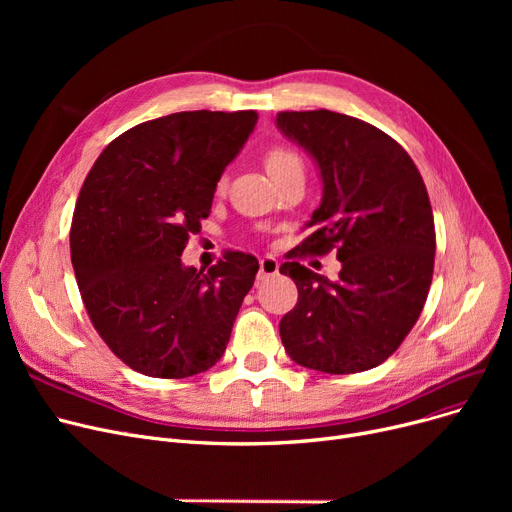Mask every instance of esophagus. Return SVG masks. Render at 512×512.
Wrapping results in <instances>:
<instances>
[{
  "mask_svg": "<svg viewBox=\"0 0 512 512\" xmlns=\"http://www.w3.org/2000/svg\"><path fill=\"white\" fill-rule=\"evenodd\" d=\"M278 270H280V263H278V259H274V257H263L261 261H259V274H257V278L259 280H265V278H272V276H276L278 274Z\"/></svg>",
  "mask_w": 512,
  "mask_h": 512,
  "instance_id": "esophagus-1",
  "label": "esophagus"
}]
</instances>
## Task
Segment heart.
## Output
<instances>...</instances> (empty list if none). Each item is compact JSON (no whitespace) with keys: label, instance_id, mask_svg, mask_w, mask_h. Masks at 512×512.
I'll return each instance as SVG.
<instances>
[{"label":"heart","instance_id":"obj_1","mask_svg":"<svg viewBox=\"0 0 512 512\" xmlns=\"http://www.w3.org/2000/svg\"><path fill=\"white\" fill-rule=\"evenodd\" d=\"M265 168H267V172H270L272 178H278L292 168H303V159L299 157L297 151H292L286 145H274L265 151ZM224 186H226V182L220 180L218 193L224 191Z\"/></svg>","mask_w":512,"mask_h":512}]
</instances>
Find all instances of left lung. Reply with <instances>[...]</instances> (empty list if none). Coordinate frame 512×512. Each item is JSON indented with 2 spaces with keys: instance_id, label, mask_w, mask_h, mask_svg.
<instances>
[{
  "instance_id": "left-lung-1",
  "label": "left lung",
  "mask_w": 512,
  "mask_h": 512,
  "mask_svg": "<svg viewBox=\"0 0 512 512\" xmlns=\"http://www.w3.org/2000/svg\"><path fill=\"white\" fill-rule=\"evenodd\" d=\"M278 128L317 161L324 197L280 274L299 301L280 321L294 363L357 373L384 363L413 330L434 276L436 228L427 188L409 153L380 128L330 112H280ZM337 251L330 283L298 263Z\"/></svg>"
}]
</instances>
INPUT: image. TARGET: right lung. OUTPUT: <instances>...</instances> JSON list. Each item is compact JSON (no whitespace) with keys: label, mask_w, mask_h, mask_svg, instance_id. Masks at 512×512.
<instances>
[{"label":"right lung","mask_w":512,"mask_h":512,"mask_svg":"<svg viewBox=\"0 0 512 512\" xmlns=\"http://www.w3.org/2000/svg\"><path fill=\"white\" fill-rule=\"evenodd\" d=\"M257 118L199 110L137 124L80 188L70 228L80 297L110 351L149 378H191L218 363L253 288V255L228 251L207 274L180 255Z\"/></svg>","instance_id":"1"}]
</instances>
